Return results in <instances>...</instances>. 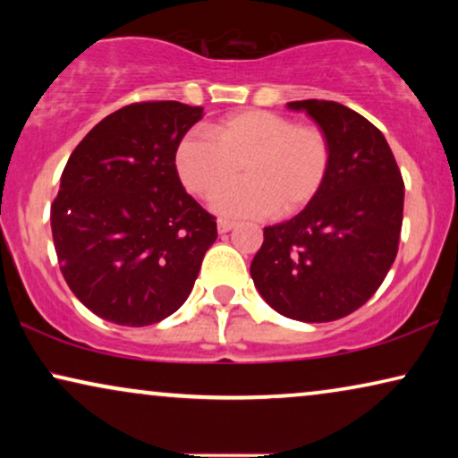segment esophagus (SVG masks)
Segmentation results:
<instances>
[{
	"label": "esophagus",
	"instance_id": "esophagus-1",
	"mask_svg": "<svg viewBox=\"0 0 458 458\" xmlns=\"http://www.w3.org/2000/svg\"><path fill=\"white\" fill-rule=\"evenodd\" d=\"M235 223L229 221V218H221V221H218V233H227V231H231Z\"/></svg>",
	"mask_w": 458,
	"mask_h": 458
}]
</instances>
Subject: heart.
Masks as SVG:
<instances>
[{
    "instance_id": "heart-1",
    "label": "heart",
    "mask_w": 458,
    "mask_h": 458,
    "mask_svg": "<svg viewBox=\"0 0 458 458\" xmlns=\"http://www.w3.org/2000/svg\"><path fill=\"white\" fill-rule=\"evenodd\" d=\"M210 135L187 133L174 149V168L193 196L210 199L239 176L247 181L216 198L227 216H281L306 208L329 177L334 146L318 124L268 110L225 116Z\"/></svg>"
}]
</instances>
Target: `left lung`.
I'll return each instance as SVG.
<instances>
[{
	"instance_id": "8db88e82",
	"label": "left lung",
	"mask_w": 458,
	"mask_h": 458,
	"mask_svg": "<svg viewBox=\"0 0 458 458\" xmlns=\"http://www.w3.org/2000/svg\"><path fill=\"white\" fill-rule=\"evenodd\" d=\"M327 131L334 162L323 190L290 221L265 227L250 275L279 315L335 321L377 292L398 254L404 181L381 131L327 99L290 102Z\"/></svg>"
}]
</instances>
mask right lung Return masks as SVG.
I'll list each match as a JSON object with an SVG mask.
<instances>
[{"label":"right lung","instance_id":"right-lung-1","mask_svg":"<svg viewBox=\"0 0 458 458\" xmlns=\"http://www.w3.org/2000/svg\"><path fill=\"white\" fill-rule=\"evenodd\" d=\"M199 106L135 102L98 123L74 148L52 204L60 271L106 321L143 327L190 296L216 240L174 168V149Z\"/></svg>","mask_w":458,"mask_h":458}]
</instances>
